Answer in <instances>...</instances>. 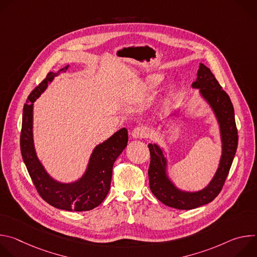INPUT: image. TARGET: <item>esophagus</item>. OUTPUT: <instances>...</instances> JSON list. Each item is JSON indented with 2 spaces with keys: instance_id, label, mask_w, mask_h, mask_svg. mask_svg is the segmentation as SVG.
I'll list each match as a JSON object with an SVG mask.
<instances>
[{
  "instance_id": "1",
  "label": "esophagus",
  "mask_w": 257,
  "mask_h": 257,
  "mask_svg": "<svg viewBox=\"0 0 257 257\" xmlns=\"http://www.w3.org/2000/svg\"><path fill=\"white\" fill-rule=\"evenodd\" d=\"M149 136V131L145 127H136L131 132V137L134 139H141Z\"/></svg>"
}]
</instances>
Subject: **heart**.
<instances>
[{
	"label": "heart",
	"mask_w": 257,
	"mask_h": 257,
	"mask_svg": "<svg viewBox=\"0 0 257 257\" xmlns=\"http://www.w3.org/2000/svg\"><path fill=\"white\" fill-rule=\"evenodd\" d=\"M164 79V76L162 74H159V73H156V74H152L149 77H146L143 81H141V83L139 84V87L142 89H152L155 88L156 86H158ZM174 88V84L170 83L167 86V90L168 91H172Z\"/></svg>",
	"instance_id": "1"
}]
</instances>
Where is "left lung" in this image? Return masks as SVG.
Segmentation results:
<instances>
[{
    "label": "left lung",
    "mask_w": 257,
    "mask_h": 257,
    "mask_svg": "<svg viewBox=\"0 0 257 257\" xmlns=\"http://www.w3.org/2000/svg\"><path fill=\"white\" fill-rule=\"evenodd\" d=\"M191 87L198 90L199 97L208 105L216 121L221 140V157L217 169L208 184L198 191L179 188L169 172V159L164 146L150 143L151 165L149 169L150 187L153 194L165 205L177 209H193L211 202L221 192L232 166L238 145L235 113L229 95L222 89L209 68L200 63L197 77ZM176 112L171 117H178ZM162 130L167 126L161 123Z\"/></svg>",
    "instance_id": "8db88e82"
}]
</instances>
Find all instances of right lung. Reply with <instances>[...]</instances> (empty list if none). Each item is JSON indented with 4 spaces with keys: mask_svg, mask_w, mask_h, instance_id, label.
Listing matches in <instances>:
<instances>
[{
    "mask_svg": "<svg viewBox=\"0 0 257 257\" xmlns=\"http://www.w3.org/2000/svg\"><path fill=\"white\" fill-rule=\"evenodd\" d=\"M66 65L57 73L50 72L42 83L29 94L23 107L20 149L23 162L33 184L42 198L52 206L68 211H85L98 206L109 191L113 165L126 149L128 131L122 128L97 144L90 154L82 176L72 182L54 179L39 159L33 138L34 101L48 88L60 72H66Z\"/></svg>",
    "mask_w": 257,
    "mask_h": 257,
    "instance_id": "right-lung-1",
    "label": "right lung"
}]
</instances>
